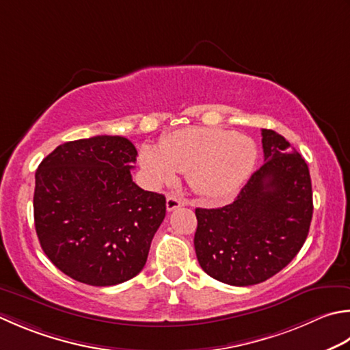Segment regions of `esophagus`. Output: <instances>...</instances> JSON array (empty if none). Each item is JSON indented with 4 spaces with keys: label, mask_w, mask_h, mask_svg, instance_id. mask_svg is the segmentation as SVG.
<instances>
[{
    "label": "esophagus",
    "mask_w": 350,
    "mask_h": 350,
    "mask_svg": "<svg viewBox=\"0 0 350 350\" xmlns=\"http://www.w3.org/2000/svg\"><path fill=\"white\" fill-rule=\"evenodd\" d=\"M183 204H185V202L182 200V198H179V197H174V196H168L167 197V211L168 212L174 211L177 208H180V206H183Z\"/></svg>",
    "instance_id": "1"
}]
</instances>
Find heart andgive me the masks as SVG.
<instances>
[{
    "label": "heart",
    "mask_w": 350,
    "mask_h": 350,
    "mask_svg": "<svg viewBox=\"0 0 350 350\" xmlns=\"http://www.w3.org/2000/svg\"><path fill=\"white\" fill-rule=\"evenodd\" d=\"M258 161L253 139L226 129L188 127L162 139L161 147L144 144L139 163L152 187L171 182L177 171L188 173L197 194L211 200L234 196L249 179Z\"/></svg>",
    "instance_id": "1"
}]
</instances>
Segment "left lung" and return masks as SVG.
<instances>
[{
	"label": "left lung",
	"instance_id": "8db88e82",
	"mask_svg": "<svg viewBox=\"0 0 350 350\" xmlns=\"http://www.w3.org/2000/svg\"><path fill=\"white\" fill-rule=\"evenodd\" d=\"M264 165L234 200L196 209V255L220 282L249 286L270 279L302 249L312 218L306 162L275 130L262 129Z\"/></svg>",
	"mask_w": 350,
	"mask_h": 350
}]
</instances>
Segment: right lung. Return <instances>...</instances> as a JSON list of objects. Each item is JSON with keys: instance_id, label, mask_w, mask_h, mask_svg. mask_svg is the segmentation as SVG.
<instances>
[{"instance_id": "1", "label": "right lung", "mask_w": 350, "mask_h": 350, "mask_svg": "<svg viewBox=\"0 0 350 350\" xmlns=\"http://www.w3.org/2000/svg\"><path fill=\"white\" fill-rule=\"evenodd\" d=\"M138 152L122 136L59 146L36 170L34 228L48 259L74 280L111 286L135 278L165 218V197L132 180Z\"/></svg>"}]
</instances>
